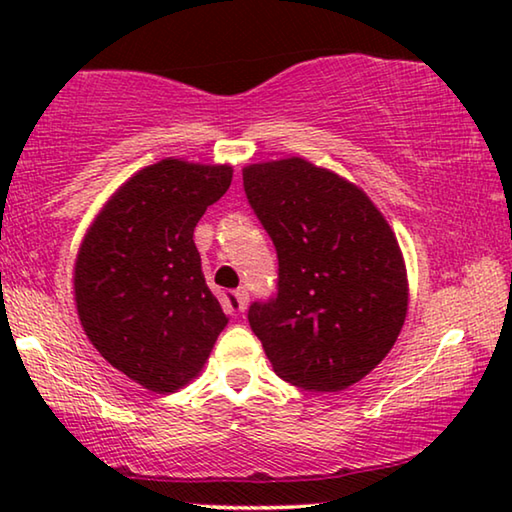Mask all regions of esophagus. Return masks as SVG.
I'll return each instance as SVG.
<instances>
[{"label": "esophagus", "instance_id": "1", "mask_svg": "<svg viewBox=\"0 0 512 512\" xmlns=\"http://www.w3.org/2000/svg\"><path fill=\"white\" fill-rule=\"evenodd\" d=\"M235 300H237V309L244 314V311L248 309V291L246 289H237L235 291Z\"/></svg>", "mask_w": 512, "mask_h": 512}]
</instances>
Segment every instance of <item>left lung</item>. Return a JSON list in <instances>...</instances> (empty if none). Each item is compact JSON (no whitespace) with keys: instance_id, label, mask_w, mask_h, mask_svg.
<instances>
[{"instance_id":"8db88e82","label":"left lung","mask_w":512,"mask_h":512,"mask_svg":"<svg viewBox=\"0 0 512 512\" xmlns=\"http://www.w3.org/2000/svg\"><path fill=\"white\" fill-rule=\"evenodd\" d=\"M241 173L280 259L277 298L248 309L275 375L316 393L357 384L391 352L409 311L393 228L359 185L298 155Z\"/></svg>"}]
</instances>
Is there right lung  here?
Here are the masks:
<instances>
[{
	"instance_id": "1",
	"label": "right lung",
	"mask_w": 512,
	"mask_h": 512,
	"mask_svg": "<svg viewBox=\"0 0 512 512\" xmlns=\"http://www.w3.org/2000/svg\"><path fill=\"white\" fill-rule=\"evenodd\" d=\"M230 183V164L164 158L121 183L85 230L76 314L101 357L146 391L176 393L201 375L228 323L194 228Z\"/></svg>"
}]
</instances>
